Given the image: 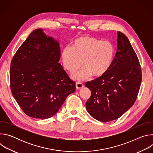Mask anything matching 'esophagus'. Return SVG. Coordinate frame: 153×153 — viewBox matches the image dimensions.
I'll return each instance as SVG.
<instances>
[{"mask_svg":"<svg viewBox=\"0 0 153 153\" xmlns=\"http://www.w3.org/2000/svg\"><path fill=\"white\" fill-rule=\"evenodd\" d=\"M83 86L84 85L80 82H76V88L77 90H80V89L82 88Z\"/></svg>","mask_w":153,"mask_h":153,"instance_id":"34e87169","label":"esophagus"}]
</instances>
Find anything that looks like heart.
<instances>
[{
	"label": "heart",
	"mask_w": 153,
	"mask_h": 153,
	"mask_svg": "<svg viewBox=\"0 0 153 153\" xmlns=\"http://www.w3.org/2000/svg\"><path fill=\"white\" fill-rule=\"evenodd\" d=\"M115 53L114 47L109 41H103L93 37L84 36L76 39L71 48L66 47L62 52L64 68L70 73L84 68L74 73L71 77L76 81L104 75L110 69Z\"/></svg>",
	"instance_id": "obj_1"
}]
</instances>
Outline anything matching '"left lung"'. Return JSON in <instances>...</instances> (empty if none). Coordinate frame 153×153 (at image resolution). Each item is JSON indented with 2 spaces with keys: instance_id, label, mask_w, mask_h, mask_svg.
<instances>
[{
  "instance_id": "left-lung-1",
  "label": "left lung",
  "mask_w": 153,
  "mask_h": 153,
  "mask_svg": "<svg viewBox=\"0 0 153 153\" xmlns=\"http://www.w3.org/2000/svg\"><path fill=\"white\" fill-rule=\"evenodd\" d=\"M117 41V51L110 69L85 84L91 91L86 102V110L102 122L119 118L133 105L142 82L140 65L129 40L118 31Z\"/></svg>"
}]
</instances>
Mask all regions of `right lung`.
Here are the masks:
<instances>
[{
	"instance_id": "1",
	"label": "right lung",
	"mask_w": 153,
	"mask_h": 153,
	"mask_svg": "<svg viewBox=\"0 0 153 153\" xmlns=\"http://www.w3.org/2000/svg\"><path fill=\"white\" fill-rule=\"evenodd\" d=\"M59 43L41 29L33 31L11 62L12 94L28 116L48 119L59 110L67 97L76 90L59 61Z\"/></svg>"
}]
</instances>
